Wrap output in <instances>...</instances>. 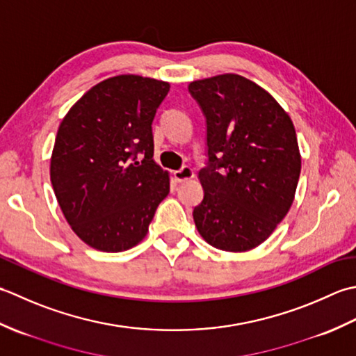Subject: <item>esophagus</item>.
Returning a JSON list of instances; mask_svg holds the SVG:
<instances>
[{"mask_svg": "<svg viewBox=\"0 0 356 356\" xmlns=\"http://www.w3.org/2000/svg\"><path fill=\"white\" fill-rule=\"evenodd\" d=\"M173 177H175L178 183H184V181H188L195 177V172L192 170V168H183L173 172Z\"/></svg>", "mask_w": 356, "mask_h": 356, "instance_id": "obj_1", "label": "esophagus"}]
</instances>
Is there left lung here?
Masks as SVG:
<instances>
[{
  "instance_id": "8db88e82",
  "label": "left lung",
  "mask_w": 356,
  "mask_h": 356,
  "mask_svg": "<svg viewBox=\"0 0 356 356\" xmlns=\"http://www.w3.org/2000/svg\"><path fill=\"white\" fill-rule=\"evenodd\" d=\"M188 90L206 115L210 161L200 170L204 198L193 209L195 226L220 250L255 249L295 198L301 154L293 122L269 92L241 75L197 79Z\"/></svg>"
}]
</instances>
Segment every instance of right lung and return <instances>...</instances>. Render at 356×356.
I'll use <instances>...</instances> for the list:
<instances>
[{
    "mask_svg": "<svg viewBox=\"0 0 356 356\" xmlns=\"http://www.w3.org/2000/svg\"><path fill=\"white\" fill-rule=\"evenodd\" d=\"M169 89L170 83L141 75L107 78L87 90L58 127L50 181L64 218L93 249L135 248L169 195V172L155 163L152 135Z\"/></svg>",
    "mask_w": 356,
    "mask_h": 356,
    "instance_id": "obj_1",
    "label": "right lung"
}]
</instances>
